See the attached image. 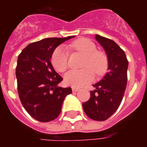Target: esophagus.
I'll return each instance as SVG.
<instances>
[{"mask_svg": "<svg viewBox=\"0 0 147 147\" xmlns=\"http://www.w3.org/2000/svg\"><path fill=\"white\" fill-rule=\"evenodd\" d=\"M79 90L78 88H76V87H72V91H75V92H77Z\"/></svg>", "mask_w": 147, "mask_h": 147, "instance_id": "1", "label": "esophagus"}]
</instances>
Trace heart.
<instances>
[{
	"label": "heart",
	"mask_w": 147,
	"mask_h": 147,
	"mask_svg": "<svg viewBox=\"0 0 147 147\" xmlns=\"http://www.w3.org/2000/svg\"><path fill=\"white\" fill-rule=\"evenodd\" d=\"M73 49L85 56L83 69L71 70L64 76V82L72 87H81L94 80V74L102 76L109 66L108 56L102 50H98L94 42L86 38L76 39L68 45ZM69 53L67 49L60 46L55 49L52 55V63L60 72H64L68 67Z\"/></svg>",
	"instance_id": "obj_1"
}]
</instances>
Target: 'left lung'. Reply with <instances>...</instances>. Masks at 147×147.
Returning a JSON list of instances; mask_svg holds the SVG:
<instances>
[{
    "instance_id": "obj_1",
    "label": "left lung",
    "mask_w": 147,
    "mask_h": 147,
    "mask_svg": "<svg viewBox=\"0 0 147 147\" xmlns=\"http://www.w3.org/2000/svg\"><path fill=\"white\" fill-rule=\"evenodd\" d=\"M96 40L105 49L109 59V71L94 85L90 98L83 104L86 116L97 121H104L113 115L122 102L127 82L128 61L125 53L113 40L96 35Z\"/></svg>"
}]
</instances>
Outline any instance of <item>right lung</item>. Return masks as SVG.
<instances>
[{
    "mask_svg": "<svg viewBox=\"0 0 147 147\" xmlns=\"http://www.w3.org/2000/svg\"><path fill=\"white\" fill-rule=\"evenodd\" d=\"M67 38H49L30 43L18 57L16 76L19 97L28 113L40 122H49L60 115L65 97L71 88L58 84L62 77L53 69L50 59Z\"/></svg>",
    "mask_w": 147,
    "mask_h": 147,
    "instance_id": "obj_1",
    "label": "right lung"
}]
</instances>
